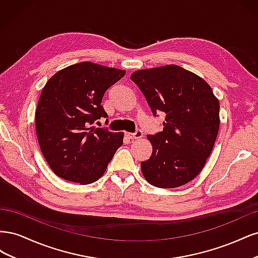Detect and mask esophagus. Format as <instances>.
I'll return each mask as SVG.
<instances>
[{
	"instance_id": "1",
	"label": "esophagus",
	"mask_w": 258,
	"mask_h": 258,
	"mask_svg": "<svg viewBox=\"0 0 258 258\" xmlns=\"http://www.w3.org/2000/svg\"><path fill=\"white\" fill-rule=\"evenodd\" d=\"M127 136L130 138V139H135V140H138V139H141L143 137V132L141 130H137L135 134H127Z\"/></svg>"
}]
</instances>
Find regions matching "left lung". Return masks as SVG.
<instances>
[{
  "label": "left lung",
  "mask_w": 258,
  "mask_h": 258,
  "mask_svg": "<svg viewBox=\"0 0 258 258\" xmlns=\"http://www.w3.org/2000/svg\"><path fill=\"white\" fill-rule=\"evenodd\" d=\"M130 80L155 116L166 114L163 130L147 136L153 152L141 162L145 179L159 188L192 181L204 169L220 129V102L212 88L200 76L175 64L139 70Z\"/></svg>",
  "instance_id": "8db88e82"
}]
</instances>
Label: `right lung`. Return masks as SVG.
I'll use <instances>...</instances> for the list:
<instances>
[{
    "label": "right lung",
    "instance_id": "obj_1",
    "mask_svg": "<svg viewBox=\"0 0 258 258\" xmlns=\"http://www.w3.org/2000/svg\"><path fill=\"white\" fill-rule=\"evenodd\" d=\"M124 70L84 61L60 70L46 83L35 111V129L44 158L57 176L82 185L103 175L123 132L91 124L107 117L101 101Z\"/></svg>",
    "mask_w": 258,
    "mask_h": 258
}]
</instances>
